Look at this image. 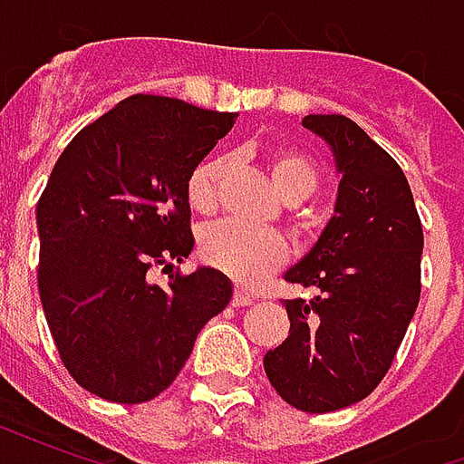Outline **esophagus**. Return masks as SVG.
<instances>
[{"instance_id": "obj_1", "label": "esophagus", "mask_w": 464, "mask_h": 464, "mask_svg": "<svg viewBox=\"0 0 464 464\" xmlns=\"http://www.w3.org/2000/svg\"><path fill=\"white\" fill-rule=\"evenodd\" d=\"M251 303H253V295H248V293H243V291L233 293V298H231L233 308H246V305H251Z\"/></svg>"}]
</instances>
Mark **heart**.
Segmentation results:
<instances>
[{
    "label": "heart",
    "instance_id": "obj_1",
    "mask_svg": "<svg viewBox=\"0 0 464 464\" xmlns=\"http://www.w3.org/2000/svg\"><path fill=\"white\" fill-rule=\"evenodd\" d=\"M276 188L288 203H301L321 183L318 166L298 149L281 146L266 156ZM228 173V159L213 156L201 161L186 181V198L193 211L213 216L221 206V186ZM305 226V221H298ZM288 241L276 231H251L236 223H221L203 233L201 258L213 271L228 276L243 288L261 285L288 261Z\"/></svg>",
    "mask_w": 464,
    "mask_h": 464
}]
</instances>
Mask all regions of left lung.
<instances>
[{
    "label": "left lung",
    "mask_w": 464,
    "mask_h": 464,
    "mask_svg": "<svg viewBox=\"0 0 464 464\" xmlns=\"http://www.w3.org/2000/svg\"><path fill=\"white\" fill-rule=\"evenodd\" d=\"M303 126L331 143L341 186L331 223L285 273L315 295L283 301L291 333L263 365L288 405L333 412L368 398L398 355L420 303L422 226L398 161L358 123L311 114Z\"/></svg>",
    "instance_id": "left-lung-1"
}]
</instances>
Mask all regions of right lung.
I'll return each mask as SVG.
<instances>
[{
  "label": "right lung",
  "instance_id": "1",
  "mask_svg": "<svg viewBox=\"0 0 464 464\" xmlns=\"http://www.w3.org/2000/svg\"><path fill=\"white\" fill-rule=\"evenodd\" d=\"M236 114L133 94L84 126L36 203L39 298L69 375L99 398L161 395L231 301L213 268L169 276L193 248L186 181Z\"/></svg>",
  "mask_w": 464,
  "mask_h": 464
}]
</instances>
